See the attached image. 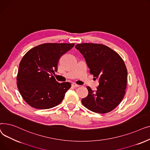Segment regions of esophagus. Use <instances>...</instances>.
Returning a JSON list of instances; mask_svg holds the SVG:
<instances>
[{
    "mask_svg": "<svg viewBox=\"0 0 150 150\" xmlns=\"http://www.w3.org/2000/svg\"><path fill=\"white\" fill-rule=\"evenodd\" d=\"M72 87H74V88H78V87H79V85H78V84H75V83H72Z\"/></svg>",
    "mask_w": 150,
    "mask_h": 150,
    "instance_id": "1",
    "label": "esophagus"
}]
</instances>
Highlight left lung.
<instances>
[{
  "label": "left lung",
  "instance_id": "left-lung-1",
  "mask_svg": "<svg viewBox=\"0 0 150 150\" xmlns=\"http://www.w3.org/2000/svg\"><path fill=\"white\" fill-rule=\"evenodd\" d=\"M75 48L83 55L90 73L99 85L96 91L87 87L88 95L81 100L90 111L100 114L111 112L122 100L127 84L128 72L120 55L103 44L82 43Z\"/></svg>",
  "mask_w": 150,
  "mask_h": 150
}]
</instances>
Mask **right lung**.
Listing matches in <instances>:
<instances>
[{
  "instance_id": "add662e5",
  "label": "right lung",
  "mask_w": 150,
  "mask_h": 150,
  "mask_svg": "<svg viewBox=\"0 0 150 150\" xmlns=\"http://www.w3.org/2000/svg\"><path fill=\"white\" fill-rule=\"evenodd\" d=\"M75 44L45 43L35 47L23 57L17 75V86L23 99L31 107L46 109L58 105L71 87L58 83L53 74L62 55Z\"/></svg>"
}]
</instances>
